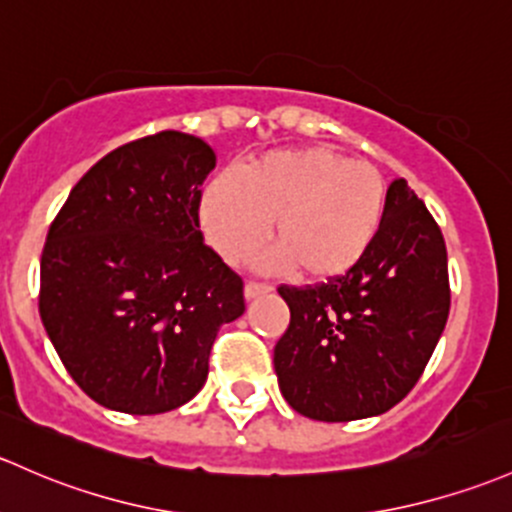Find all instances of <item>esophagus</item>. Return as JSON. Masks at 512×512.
<instances>
[{"mask_svg": "<svg viewBox=\"0 0 512 512\" xmlns=\"http://www.w3.org/2000/svg\"><path fill=\"white\" fill-rule=\"evenodd\" d=\"M272 287H267V284H257V282H247L245 284V299H257L262 297V294H270Z\"/></svg>", "mask_w": 512, "mask_h": 512, "instance_id": "34e87169", "label": "esophagus"}]
</instances>
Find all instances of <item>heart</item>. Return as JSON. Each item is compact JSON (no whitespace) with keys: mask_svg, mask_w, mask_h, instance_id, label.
Segmentation results:
<instances>
[{"mask_svg":"<svg viewBox=\"0 0 512 512\" xmlns=\"http://www.w3.org/2000/svg\"><path fill=\"white\" fill-rule=\"evenodd\" d=\"M387 186L368 161L326 147L282 149L245 166L240 179L218 176L201 201V225L230 265L250 260L270 235L277 247L262 270L299 267L306 279L351 272L370 252L385 215Z\"/></svg>","mask_w":512,"mask_h":512,"instance_id":"obj_1","label":"heart"}]
</instances>
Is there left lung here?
<instances>
[{
    "instance_id": "left-lung-1",
    "label": "left lung",
    "mask_w": 512,
    "mask_h": 512,
    "mask_svg": "<svg viewBox=\"0 0 512 512\" xmlns=\"http://www.w3.org/2000/svg\"><path fill=\"white\" fill-rule=\"evenodd\" d=\"M289 328L274 373L292 410L319 422L378 417L417 385L449 319L439 225L405 179L387 188L380 233L343 277L279 287Z\"/></svg>"
}]
</instances>
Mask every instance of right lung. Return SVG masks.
I'll use <instances>...</instances> for the list:
<instances>
[{"label":"right lung","instance_id":"add662e5","mask_svg":"<svg viewBox=\"0 0 512 512\" xmlns=\"http://www.w3.org/2000/svg\"><path fill=\"white\" fill-rule=\"evenodd\" d=\"M213 169V149L186 132L122 144L73 186L48 230L43 328L107 410L186 405L206 385L218 328L245 314L242 279L198 228Z\"/></svg>","mask_w":512,"mask_h":512}]
</instances>
